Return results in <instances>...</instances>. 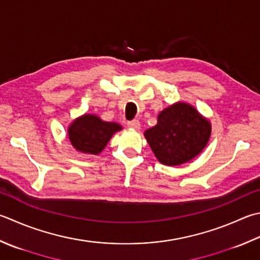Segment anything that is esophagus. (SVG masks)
Returning <instances> with one entry per match:
<instances>
[{
    "label": "esophagus",
    "mask_w": 260,
    "mask_h": 260,
    "mask_svg": "<svg viewBox=\"0 0 260 260\" xmlns=\"http://www.w3.org/2000/svg\"><path fill=\"white\" fill-rule=\"evenodd\" d=\"M126 124H128V126H129L130 129H134V130H139L140 129V122L138 120L129 121Z\"/></svg>",
    "instance_id": "esophagus-1"
}]
</instances>
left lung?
Returning a JSON list of instances; mask_svg holds the SVG:
<instances>
[{
	"mask_svg": "<svg viewBox=\"0 0 260 260\" xmlns=\"http://www.w3.org/2000/svg\"><path fill=\"white\" fill-rule=\"evenodd\" d=\"M212 125L193 106L183 102L166 107L157 124L145 131V137L161 164L176 166L194 158L206 147Z\"/></svg>",
	"mask_w": 260,
	"mask_h": 260,
	"instance_id": "1",
	"label": "left lung"
}]
</instances>
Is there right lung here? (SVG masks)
Masks as SVG:
<instances>
[{
    "instance_id": "obj_1",
    "label": "right lung",
    "mask_w": 260,
    "mask_h": 260,
    "mask_svg": "<svg viewBox=\"0 0 260 260\" xmlns=\"http://www.w3.org/2000/svg\"><path fill=\"white\" fill-rule=\"evenodd\" d=\"M122 126L115 122H105L94 114H84L70 124L68 129L71 145L78 151L97 155L105 148L115 132Z\"/></svg>"
}]
</instances>
